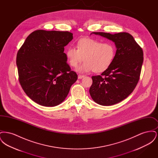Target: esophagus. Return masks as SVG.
Returning a JSON list of instances; mask_svg holds the SVG:
<instances>
[{
    "label": "esophagus",
    "instance_id": "esophagus-1",
    "mask_svg": "<svg viewBox=\"0 0 158 158\" xmlns=\"http://www.w3.org/2000/svg\"><path fill=\"white\" fill-rule=\"evenodd\" d=\"M85 77V76L79 75H78V79H82L83 77Z\"/></svg>",
    "mask_w": 158,
    "mask_h": 158
}]
</instances>
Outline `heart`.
Returning a JSON list of instances; mask_svg holds the SVG:
<instances>
[{
    "label": "heart",
    "mask_w": 158,
    "mask_h": 158,
    "mask_svg": "<svg viewBox=\"0 0 158 158\" xmlns=\"http://www.w3.org/2000/svg\"><path fill=\"white\" fill-rule=\"evenodd\" d=\"M77 48L69 47L66 55L69 64L72 67H76L83 59L85 60L76 69L80 73L92 70L96 73L104 72L111 65L116 54V47L112 43H102L92 38L81 39Z\"/></svg>",
    "instance_id": "b5f03b06"
}]
</instances>
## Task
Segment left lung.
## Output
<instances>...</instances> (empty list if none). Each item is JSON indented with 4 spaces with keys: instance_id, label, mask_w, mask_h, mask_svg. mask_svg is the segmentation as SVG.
I'll list each match as a JSON object with an SVG mask.
<instances>
[{
    "instance_id": "8db88e82",
    "label": "left lung",
    "mask_w": 158,
    "mask_h": 158,
    "mask_svg": "<svg viewBox=\"0 0 158 158\" xmlns=\"http://www.w3.org/2000/svg\"><path fill=\"white\" fill-rule=\"evenodd\" d=\"M92 34L111 40L117 50L110 68L101 75L92 77L90 97L99 105H114L127 98L135 89L143 64V50L133 37L127 32L111 34L94 32L90 34Z\"/></svg>"
}]
</instances>
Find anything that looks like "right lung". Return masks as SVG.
<instances>
[{
    "instance_id": "right-lung-1",
    "label": "right lung",
    "mask_w": 158,
    "mask_h": 158,
    "mask_svg": "<svg viewBox=\"0 0 158 158\" xmlns=\"http://www.w3.org/2000/svg\"><path fill=\"white\" fill-rule=\"evenodd\" d=\"M68 31L37 30L26 38L17 53L19 81L25 94L44 106L59 105L77 79L64 53L72 40Z\"/></svg>"
}]
</instances>
